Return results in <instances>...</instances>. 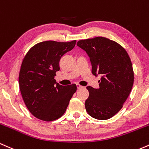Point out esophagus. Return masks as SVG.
Segmentation results:
<instances>
[{
	"label": "esophagus",
	"instance_id": "34e87169",
	"mask_svg": "<svg viewBox=\"0 0 149 149\" xmlns=\"http://www.w3.org/2000/svg\"><path fill=\"white\" fill-rule=\"evenodd\" d=\"M77 87L78 89H79V88H81L83 87L82 86H81V85L79 84H77Z\"/></svg>",
	"mask_w": 149,
	"mask_h": 149
}]
</instances>
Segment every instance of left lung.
<instances>
[{
    "mask_svg": "<svg viewBox=\"0 0 149 149\" xmlns=\"http://www.w3.org/2000/svg\"><path fill=\"white\" fill-rule=\"evenodd\" d=\"M90 58L95 76H101L99 88L86 87L88 114L97 120H108L118 113L131 92L134 72L131 60L119 43L105 37L80 40L77 43Z\"/></svg>",
    "mask_w": 149,
    "mask_h": 149,
    "instance_id": "left-lung-1",
    "label": "left lung"
}]
</instances>
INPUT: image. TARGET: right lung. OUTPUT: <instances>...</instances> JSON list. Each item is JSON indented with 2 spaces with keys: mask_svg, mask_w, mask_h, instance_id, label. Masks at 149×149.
Returning a JSON list of instances; mask_svg holds the SVG:
<instances>
[{
  "mask_svg": "<svg viewBox=\"0 0 149 149\" xmlns=\"http://www.w3.org/2000/svg\"><path fill=\"white\" fill-rule=\"evenodd\" d=\"M76 40L70 42L46 41L29 49L23 59L19 74L22 96L30 113L43 121L63 116L76 92V84L62 86L54 79L59 71L61 57L71 51Z\"/></svg>",
  "mask_w": 149,
  "mask_h": 149,
  "instance_id": "add662e5",
  "label": "right lung"
}]
</instances>
